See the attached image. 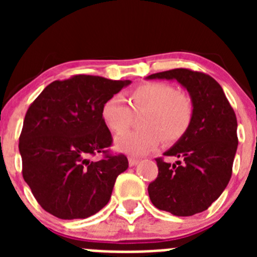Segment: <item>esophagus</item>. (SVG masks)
<instances>
[{
    "mask_svg": "<svg viewBox=\"0 0 257 257\" xmlns=\"http://www.w3.org/2000/svg\"><path fill=\"white\" fill-rule=\"evenodd\" d=\"M138 162H139L138 158H134V157H130V158H128V165L130 166H135Z\"/></svg>",
    "mask_w": 257,
    "mask_h": 257,
    "instance_id": "esophagus-1",
    "label": "esophagus"
}]
</instances>
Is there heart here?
Listing matches in <instances>:
<instances>
[{
    "label": "heart",
    "instance_id": "obj_1",
    "mask_svg": "<svg viewBox=\"0 0 257 257\" xmlns=\"http://www.w3.org/2000/svg\"><path fill=\"white\" fill-rule=\"evenodd\" d=\"M128 107L119 95L109 97L101 106L104 123L113 134L121 135L133 123V113L145 112L142 130L124 134L115 140L118 151L143 154L162 143L180 140L189 130L194 115L193 101L174 86L163 82L143 83L128 92Z\"/></svg>",
    "mask_w": 257,
    "mask_h": 257
}]
</instances>
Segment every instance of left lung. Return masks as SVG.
I'll return each mask as SVG.
<instances>
[{"label": "left lung", "mask_w": 257, "mask_h": 257, "mask_svg": "<svg viewBox=\"0 0 257 257\" xmlns=\"http://www.w3.org/2000/svg\"><path fill=\"white\" fill-rule=\"evenodd\" d=\"M176 79L187 88L194 106L189 130L165 156L156 158L158 175L148 187L152 203L175 216L207 210L228 185L238 147L237 117L221 86L211 76L187 68L151 74Z\"/></svg>", "instance_id": "1"}]
</instances>
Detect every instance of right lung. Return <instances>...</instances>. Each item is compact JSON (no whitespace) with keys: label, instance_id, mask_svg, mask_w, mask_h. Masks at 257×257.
Instances as JSON below:
<instances>
[{"label":"right lung","instance_id":"1","mask_svg":"<svg viewBox=\"0 0 257 257\" xmlns=\"http://www.w3.org/2000/svg\"><path fill=\"white\" fill-rule=\"evenodd\" d=\"M130 83L77 74L51 82L29 105L19 138L22 172L45 211L86 219L108 203L128 161L109 149L113 139L101 106ZM96 154L100 160H89Z\"/></svg>","mask_w":257,"mask_h":257}]
</instances>
